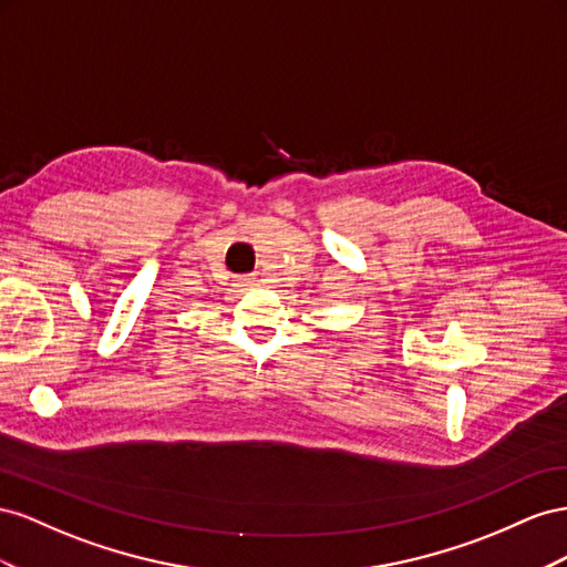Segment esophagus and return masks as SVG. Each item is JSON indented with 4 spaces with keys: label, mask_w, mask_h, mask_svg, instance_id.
Here are the masks:
<instances>
[{
    "label": "esophagus",
    "mask_w": 567,
    "mask_h": 567,
    "mask_svg": "<svg viewBox=\"0 0 567 567\" xmlns=\"http://www.w3.org/2000/svg\"><path fill=\"white\" fill-rule=\"evenodd\" d=\"M235 287L237 289H251V287H256V280L254 278H241V280L235 282Z\"/></svg>",
    "instance_id": "esophagus-1"
}]
</instances>
